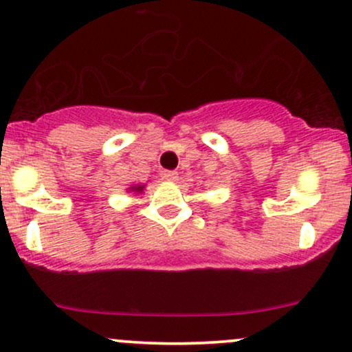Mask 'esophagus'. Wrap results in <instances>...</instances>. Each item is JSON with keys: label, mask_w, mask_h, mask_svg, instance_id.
<instances>
[{"label": "esophagus", "mask_w": 352, "mask_h": 352, "mask_svg": "<svg viewBox=\"0 0 352 352\" xmlns=\"http://www.w3.org/2000/svg\"><path fill=\"white\" fill-rule=\"evenodd\" d=\"M164 177H165V180H168V182H177V179H179V173H177L175 170H165Z\"/></svg>", "instance_id": "obj_1"}]
</instances>
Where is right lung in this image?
<instances>
[{"mask_svg": "<svg viewBox=\"0 0 352 352\" xmlns=\"http://www.w3.org/2000/svg\"><path fill=\"white\" fill-rule=\"evenodd\" d=\"M132 190H135V192H142L144 187H132Z\"/></svg>", "mask_w": 352, "mask_h": 352, "instance_id": "add662e5", "label": "right lung"}]
</instances>
